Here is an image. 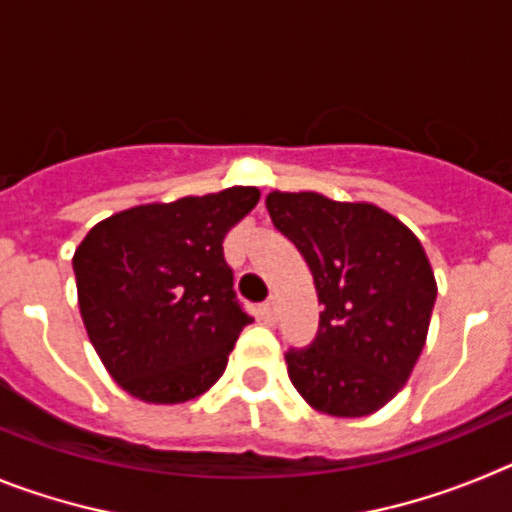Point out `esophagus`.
<instances>
[{
    "mask_svg": "<svg viewBox=\"0 0 512 512\" xmlns=\"http://www.w3.org/2000/svg\"><path fill=\"white\" fill-rule=\"evenodd\" d=\"M259 315L264 323H274V320H277V305H274V300L264 302V305L259 307Z\"/></svg>",
    "mask_w": 512,
    "mask_h": 512,
    "instance_id": "esophagus-1",
    "label": "esophagus"
}]
</instances>
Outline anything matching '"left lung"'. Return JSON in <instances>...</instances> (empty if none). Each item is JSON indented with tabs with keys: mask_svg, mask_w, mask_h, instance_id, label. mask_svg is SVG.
I'll list each match as a JSON object with an SVG mask.
<instances>
[{
	"mask_svg": "<svg viewBox=\"0 0 512 512\" xmlns=\"http://www.w3.org/2000/svg\"><path fill=\"white\" fill-rule=\"evenodd\" d=\"M266 210L315 279L318 338L289 351L287 372L310 408L364 418L413 374L436 302L431 261L413 230L369 202L269 192Z\"/></svg>",
	"mask_w": 512,
	"mask_h": 512,
	"instance_id": "1",
	"label": "left lung"
}]
</instances>
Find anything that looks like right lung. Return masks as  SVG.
Instances as JSON below:
<instances>
[{
    "label": "right lung",
    "instance_id": "obj_1",
    "mask_svg": "<svg viewBox=\"0 0 512 512\" xmlns=\"http://www.w3.org/2000/svg\"><path fill=\"white\" fill-rule=\"evenodd\" d=\"M256 187L153 202L94 225L74 253L79 310L104 369L128 395L176 405L223 377L243 325L223 256Z\"/></svg>",
    "mask_w": 512,
    "mask_h": 512
}]
</instances>
